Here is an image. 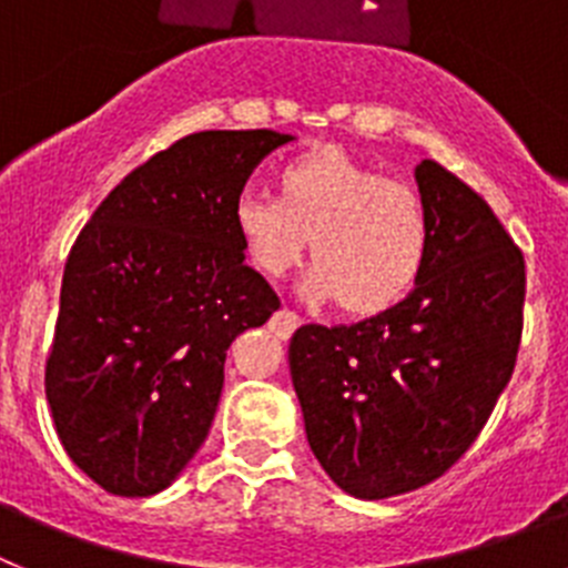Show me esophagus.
Listing matches in <instances>:
<instances>
[{
    "label": "esophagus",
    "mask_w": 568,
    "mask_h": 568,
    "mask_svg": "<svg viewBox=\"0 0 568 568\" xmlns=\"http://www.w3.org/2000/svg\"><path fill=\"white\" fill-rule=\"evenodd\" d=\"M301 324H304V318H301V315L295 313V310H290V307L278 310V313L273 315V321H270V327H273V333L281 335V338H287V335H293L295 329L301 327Z\"/></svg>",
    "instance_id": "1"
}]
</instances>
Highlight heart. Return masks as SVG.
Returning a JSON list of instances; mask_svg holds the SVG:
<instances>
[{
    "instance_id": "b5f03b06",
    "label": "heart",
    "mask_w": 568,
    "mask_h": 568,
    "mask_svg": "<svg viewBox=\"0 0 568 568\" xmlns=\"http://www.w3.org/2000/svg\"><path fill=\"white\" fill-rule=\"evenodd\" d=\"M275 199L241 193L233 230L258 273L281 278L310 244L307 293L366 318L398 307L424 275L429 215L409 184L338 144L304 150L273 173Z\"/></svg>"
}]
</instances>
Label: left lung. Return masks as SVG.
Here are the masks:
<instances>
[{
	"mask_svg": "<svg viewBox=\"0 0 568 568\" xmlns=\"http://www.w3.org/2000/svg\"><path fill=\"white\" fill-rule=\"evenodd\" d=\"M415 179L429 255L413 293L290 341L310 449L364 500L420 489L458 464L509 384L524 333V253L498 215L438 162H420Z\"/></svg>",
	"mask_w": 568,
	"mask_h": 568,
	"instance_id": "1",
	"label": "left lung"
}]
</instances>
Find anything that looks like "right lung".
<instances>
[{
	"label": "right lung",
	"instance_id": "1",
	"mask_svg": "<svg viewBox=\"0 0 568 568\" xmlns=\"http://www.w3.org/2000/svg\"><path fill=\"white\" fill-rule=\"evenodd\" d=\"M290 139L184 135L124 175L73 241L44 395L68 458L110 495L173 484L207 438L230 344L281 307L244 264L233 204Z\"/></svg>",
	"mask_w": 568,
	"mask_h": 568
}]
</instances>
